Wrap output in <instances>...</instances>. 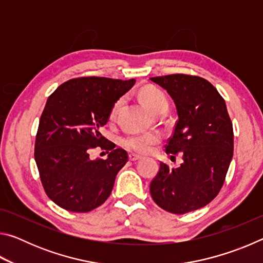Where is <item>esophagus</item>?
<instances>
[{
    "label": "esophagus",
    "instance_id": "1",
    "mask_svg": "<svg viewBox=\"0 0 263 263\" xmlns=\"http://www.w3.org/2000/svg\"><path fill=\"white\" fill-rule=\"evenodd\" d=\"M128 159H130V161H138V160L141 159V157L140 155L135 154V153H131V154H128Z\"/></svg>",
    "mask_w": 263,
    "mask_h": 263
}]
</instances>
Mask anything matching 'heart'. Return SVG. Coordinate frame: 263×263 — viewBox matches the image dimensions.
Masks as SVG:
<instances>
[{
	"mask_svg": "<svg viewBox=\"0 0 263 263\" xmlns=\"http://www.w3.org/2000/svg\"><path fill=\"white\" fill-rule=\"evenodd\" d=\"M140 99L147 108L155 112L160 108L164 105H168V102L166 99V95L160 90V89L148 86L141 89L140 91ZM123 100H119L117 103L115 104L112 109V116L116 114V111L119 108ZM161 137L157 132H148V133H136V135L127 136L124 138L123 145L125 146L127 149L132 151V152L140 153V154H147L151 153L154 148L155 145H158Z\"/></svg>",
	"mask_w": 263,
	"mask_h": 263,
	"instance_id": "b5f03b06",
	"label": "heart"
}]
</instances>
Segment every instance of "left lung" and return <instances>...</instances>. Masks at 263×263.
Returning a JSON list of instances; mask_svg holds the SVG:
<instances>
[{"label":"left lung","instance_id":"1","mask_svg":"<svg viewBox=\"0 0 263 263\" xmlns=\"http://www.w3.org/2000/svg\"><path fill=\"white\" fill-rule=\"evenodd\" d=\"M174 101L177 123L167 154H182L183 163L160 171L149 185L158 205L171 213L208 205L219 193L233 157V126L225 101L205 79L185 74L151 78Z\"/></svg>","mask_w":263,"mask_h":263}]
</instances>
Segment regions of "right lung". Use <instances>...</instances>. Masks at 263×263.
Segmentation results:
<instances>
[{
    "mask_svg": "<svg viewBox=\"0 0 263 263\" xmlns=\"http://www.w3.org/2000/svg\"><path fill=\"white\" fill-rule=\"evenodd\" d=\"M135 83V79H72L47 99L35 137L34 160L44 189L57 205L88 212L108 199L128 157L102 137L101 128L116 102ZM97 145L111 151L105 160L88 157V151Z\"/></svg>",
    "mask_w": 263,
    "mask_h": 263,
    "instance_id": "obj_1",
    "label": "right lung"
}]
</instances>
